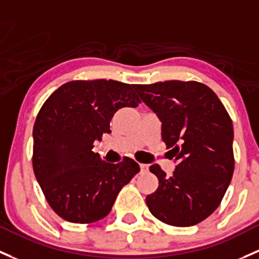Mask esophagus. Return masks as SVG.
<instances>
[{"label":"esophagus","instance_id":"1","mask_svg":"<svg viewBox=\"0 0 259 259\" xmlns=\"http://www.w3.org/2000/svg\"><path fill=\"white\" fill-rule=\"evenodd\" d=\"M140 170H141V172H148V171H149V165L140 164Z\"/></svg>","mask_w":259,"mask_h":259}]
</instances>
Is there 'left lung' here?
I'll return each mask as SVG.
<instances>
[{"label":"left lung","instance_id":"left-lung-1","mask_svg":"<svg viewBox=\"0 0 259 259\" xmlns=\"http://www.w3.org/2000/svg\"><path fill=\"white\" fill-rule=\"evenodd\" d=\"M135 91L161 121V138L178 162L171 176L155 164L159 187L146 196L157 220L189 227L220 206L235 170L233 125L214 92L198 81L137 84Z\"/></svg>","mask_w":259,"mask_h":259}]
</instances>
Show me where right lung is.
<instances>
[{
	"mask_svg": "<svg viewBox=\"0 0 259 259\" xmlns=\"http://www.w3.org/2000/svg\"><path fill=\"white\" fill-rule=\"evenodd\" d=\"M134 87L111 79L72 80L40 108L33 126V171L47 202L65 221L104 219L140 171L129 157L109 164L93 151L95 141L110 133L115 111L139 105Z\"/></svg>",
	"mask_w": 259,
	"mask_h": 259,
	"instance_id": "1",
	"label": "right lung"
}]
</instances>
